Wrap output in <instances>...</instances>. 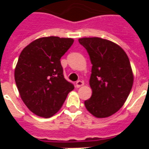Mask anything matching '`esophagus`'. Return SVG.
<instances>
[{
	"mask_svg": "<svg viewBox=\"0 0 149 149\" xmlns=\"http://www.w3.org/2000/svg\"><path fill=\"white\" fill-rule=\"evenodd\" d=\"M84 85V81H77L76 82V87L77 88H80L81 86Z\"/></svg>",
	"mask_w": 149,
	"mask_h": 149,
	"instance_id": "34e87169",
	"label": "esophagus"
}]
</instances>
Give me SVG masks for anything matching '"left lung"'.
I'll use <instances>...</instances> for the list:
<instances>
[{
    "label": "left lung",
    "instance_id": "8db88e82",
    "mask_svg": "<svg viewBox=\"0 0 149 149\" xmlns=\"http://www.w3.org/2000/svg\"><path fill=\"white\" fill-rule=\"evenodd\" d=\"M79 43L93 65L89 80L93 93L84 105L96 117H108L123 106L130 93L133 76L129 59L120 46L108 40L84 37Z\"/></svg>",
    "mask_w": 149,
    "mask_h": 149
}]
</instances>
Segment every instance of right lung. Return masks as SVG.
I'll return each mask as SVG.
<instances>
[{"mask_svg":"<svg viewBox=\"0 0 149 149\" xmlns=\"http://www.w3.org/2000/svg\"><path fill=\"white\" fill-rule=\"evenodd\" d=\"M72 38L42 37L26 46L15 68V81L31 112L50 117L65 102L74 85L64 77L61 58L73 44Z\"/></svg>","mask_w":149,"mask_h":149,"instance_id":"1","label":"right lung"}]
</instances>
